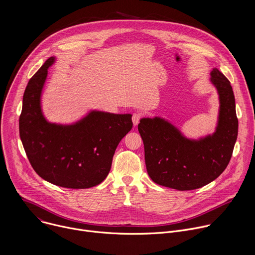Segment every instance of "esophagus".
Wrapping results in <instances>:
<instances>
[{
  "label": "esophagus",
  "instance_id": "1",
  "mask_svg": "<svg viewBox=\"0 0 255 255\" xmlns=\"http://www.w3.org/2000/svg\"><path fill=\"white\" fill-rule=\"evenodd\" d=\"M141 118H142V114H140V113H134V114H133V116H132V121H133L134 126H137V125L139 124Z\"/></svg>",
  "mask_w": 255,
  "mask_h": 255
}]
</instances>
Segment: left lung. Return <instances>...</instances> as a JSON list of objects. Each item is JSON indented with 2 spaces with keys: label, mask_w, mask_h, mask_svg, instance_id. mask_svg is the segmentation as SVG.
Returning <instances> with one entry per match:
<instances>
[{
  "label": "left lung",
  "mask_w": 255,
  "mask_h": 255,
  "mask_svg": "<svg viewBox=\"0 0 255 255\" xmlns=\"http://www.w3.org/2000/svg\"><path fill=\"white\" fill-rule=\"evenodd\" d=\"M211 82L219 95L220 110L216 131L199 140L185 137L168 121L142 118L138 131L143 140L145 164L157 185L178 191L202 188L227 167L238 135L235 98L222 72L213 68Z\"/></svg>",
  "instance_id": "left-lung-1"
}]
</instances>
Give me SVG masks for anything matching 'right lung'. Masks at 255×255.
Instances as JSON below:
<instances>
[{
    "label": "right lung",
    "instance_id": "1",
    "mask_svg": "<svg viewBox=\"0 0 255 255\" xmlns=\"http://www.w3.org/2000/svg\"><path fill=\"white\" fill-rule=\"evenodd\" d=\"M48 58L30 79L19 119L26 155L40 177L67 189H89L107 177L122 138L132 129L131 114L92 111L71 125L49 123L41 110Z\"/></svg>",
    "mask_w": 255,
    "mask_h": 255
}]
</instances>
